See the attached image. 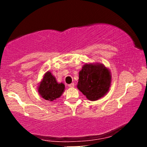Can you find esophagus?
Returning <instances> with one entry per match:
<instances>
[{
    "mask_svg": "<svg viewBox=\"0 0 147 147\" xmlns=\"http://www.w3.org/2000/svg\"><path fill=\"white\" fill-rule=\"evenodd\" d=\"M68 86L70 87V88H73L74 86H75V84H74V83H72V84H69V85H68Z\"/></svg>",
    "mask_w": 147,
    "mask_h": 147,
    "instance_id": "esophagus-1",
    "label": "esophagus"
}]
</instances>
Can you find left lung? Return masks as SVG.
<instances>
[{
	"label": "left lung",
	"instance_id": "obj_1",
	"mask_svg": "<svg viewBox=\"0 0 147 147\" xmlns=\"http://www.w3.org/2000/svg\"><path fill=\"white\" fill-rule=\"evenodd\" d=\"M78 81L77 88L88 99L96 101L109 92L111 74L102 63H85L79 72Z\"/></svg>",
	"mask_w": 147,
	"mask_h": 147
}]
</instances>
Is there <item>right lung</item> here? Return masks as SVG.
I'll return each instance as SVG.
<instances>
[{"label":"right lung","mask_w":147,"mask_h":147,"mask_svg":"<svg viewBox=\"0 0 147 147\" xmlns=\"http://www.w3.org/2000/svg\"><path fill=\"white\" fill-rule=\"evenodd\" d=\"M65 90L63 83H58L50 71L45 72L38 87V92L42 98L52 102L61 96Z\"/></svg>","instance_id":"1"}]
</instances>
